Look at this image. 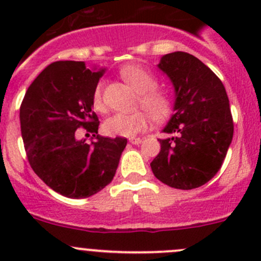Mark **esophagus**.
Returning <instances> with one entry per match:
<instances>
[{"label":"esophagus","instance_id":"obj_1","mask_svg":"<svg viewBox=\"0 0 261 261\" xmlns=\"http://www.w3.org/2000/svg\"><path fill=\"white\" fill-rule=\"evenodd\" d=\"M128 141H130L131 144H134V145H139V144H141V141L143 140H141L140 138H131Z\"/></svg>","mask_w":261,"mask_h":261}]
</instances>
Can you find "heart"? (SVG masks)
I'll return each mask as SVG.
<instances>
[{
  "label": "heart",
  "mask_w": 261,
  "mask_h": 261,
  "mask_svg": "<svg viewBox=\"0 0 261 261\" xmlns=\"http://www.w3.org/2000/svg\"><path fill=\"white\" fill-rule=\"evenodd\" d=\"M121 77L139 92V105L154 121H163L169 117L173 102L169 94L156 89L158 82L151 73L140 65L128 64L120 69ZM92 105L96 111H105L103 84L99 82L92 93ZM145 112L136 111L133 114H115L103 122V133L109 136L130 138L147 127Z\"/></svg>",
  "instance_id": "1"
}]
</instances>
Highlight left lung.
Masks as SVG:
<instances>
[{"mask_svg":"<svg viewBox=\"0 0 261 261\" xmlns=\"http://www.w3.org/2000/svg\"><path fill=\"white\" fill-rule=\"evenodd\" d=\"M158 68L174 86V114L164 127L160 152L150 167L160 181L193 189L220 170L233 136L228 97L220 78L198 58L184 51L164 55Z\"/></svg>","mask_w":261,"mask_h":261,"instance_id":"8db88e82","label":"left lung"}]
</instances>
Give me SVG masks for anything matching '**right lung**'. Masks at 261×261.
I'll return each mask as SVG.
<instances>
[{
    "label": "right lung",
    "mask_w": 261,
    "mask_h": 261,
    "mask_svg": "<svg viewBox=\"0 0 261 261\" xmlns=\"http://www.w3.org/2000/svg\"><path fill=\"white\" fill-rule=\"evenodd\" d=\"M105 69L84 62H55L30 84L20 107L26 156L39 178L68 198H86L114 179L127 139L103 138L92 107V93ZM84 128L97 140L76 139Z\"/></svg>",
    "instance_id": "obj_1"
}]
</instances>
